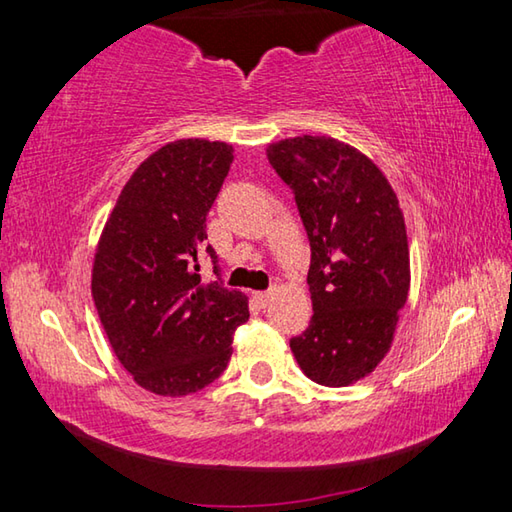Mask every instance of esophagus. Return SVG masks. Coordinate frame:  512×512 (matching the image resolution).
<instances>
[{
  "instance_id": "obj_1",
  "label": "esophagus",
  "mask_w": 512,
  "mask_h": 512,
  "mask_svg": "<svg viewBox=\"0 0 512 512\" xmlns=\"http://www.w3.org/2000/svg\"><path fill=\"white\" fill-rule=\"evenodd\" d=\"M253 298L259 302V305H262V307H266L268 305V302H271V298H273V293L271 291H255L253 293Z\"/></svg>"
}]
</instances>
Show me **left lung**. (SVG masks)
Segmentation results:
<instances>
[{"label": "left lung", "mask_w": 512, "mask_h": 512, "mask_svg": "<svg viewBox=\"0 0 512 512\" xmlns=\"http://www.w3.org/2000/svg\"><path fill=\"white\" fill-rule=\"evenodd\" d=\"M268 162L296 198L311 246L314 316L291 350L316 384L348 386L391 348L409 296V241L393 187L375 164L332 137L268 146Z\"/></svg>", "instance_id": "left-lung-1"}]
</instances>
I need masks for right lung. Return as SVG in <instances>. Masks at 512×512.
Segmentation results:
<instances>
[{"mask_svg":"<svg viewBox=\"0 0 512 512\" xmlns=\"http://www.w3.org/2000/svg\"><path fill=\"white\" fill-rule=\"evenodd\" d=\"M232 146L180 140L140 164L112 210L94 257L92 296L112 350L155 395H189L221 375L248 298L223 287L205 219ZM217 280L200 282V255Z\"/></svg>","mask_w":512,"mask_h":512,"instance_id":"add662e5","label":"right lung"}]
</instances>
